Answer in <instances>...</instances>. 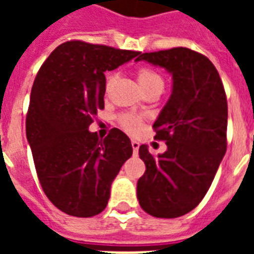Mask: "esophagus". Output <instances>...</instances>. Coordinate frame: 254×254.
I'll return each instance as SVG.
<instances>
[{"mask_svg": "<svg viewBox=\"0 0 254 254\" xmlns=\"http://www.w3.org/2000/svg\"><path fill=\"white\" fill-rule=\"evenodd\" d=\"M131 147H133V151H134V154H137V153H138V149H139L138 141H135V139H131Z\"/></svg>", "mask_w": 254, "mask_h": 254, "instance_id": "esophagus-1", "label": "esophagus"}]
</instances>
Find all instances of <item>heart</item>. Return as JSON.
Masks as SVG:
<instances>
[{
  "label": "heart",
  "instance_id": "1",
  "mask_svg": "<svg viewBox=\"0 0 254 254\" xmlns=\"http://www.w3.org/2000/svg\"><path fill=\"white\" fill-rule=\"evenodd\" d=\"M137 79H138L139 85L142 87L145 92L157 89V88H163L162 76L157 71L149 68V67H141V68L137 69ZM113 81H115V76L108 77L107 89L111 88ZM121 124L127 130L135 133L142 127V117L137 115H130V113H125V115L121 116Z\"/></svg>",
  "mask_w": 254,
  "mask_h": 254
}]
</instances>
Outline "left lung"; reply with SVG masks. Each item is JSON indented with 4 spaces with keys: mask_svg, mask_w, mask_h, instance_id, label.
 Returning a JSON list of instances; mask_svg holds the SVG:
<instances>
[{
    "mask_svg": "<svg viewBox=\"0 0 254 254\" xmlns=\"http://www.w3.org/2000/svg\"><path fill=\"white\" fill-rule=\"evenodd\" d=\"M139 61L171 73L173 92L153 125L167 150L155 158L139 146L146 171L137 197L151 216L174 219L200 203L227 151V96L212 62L196 51L175 47L141 54Z\"/></svg>",
    "mask_w": 254,
    "mask_h": 254,
    "instance_id": "obj_1",
    "label": "left lung"
}]
</instances>
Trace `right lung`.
Listing matches in <instances>:
<instances>
[{
    "label": "right lung",
    "instance_id": "right-lung-1",
    "mask_svg": "<svg viewBox=\"0 0 254 254\" xmlns=\"http://www.w3.org/2000/svg\"><path fill=\"white\" fill-rule=\"evenodd\" d=\"M137 55L69 41L58 46L38 71L26 137L46 196L67 215L91 217L103 212L112 182L133 154L130 139L120 129L100 139L88 127L104 109V72Z\"/></svg>",
    "mask_w": 254,
    "mask_h": 254
}]
</instances>
